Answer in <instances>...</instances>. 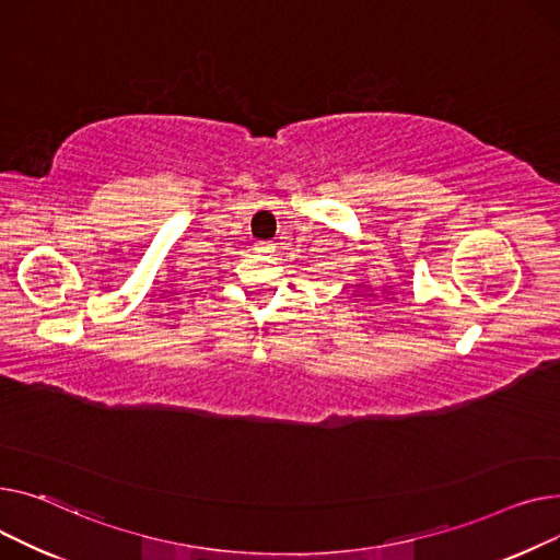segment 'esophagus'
Wrapping results in <instances>:
<instances>
[{
  "instance_id": "obj_1",
  "label": "esophagus",
  "mask_w": 560,
  "mask_h": 560,
  "mask_svg": "<svg viewBox=\"0 0 560 560\" xmlns=\"http://www.w3.org/2000/svg\"><path fill=\"white\" fill-rule=\"evenodd\" d=\"M255 253L271 255V253H276V244H273V242H257V244H255Z\"/></svg>"
}]
</instances>
